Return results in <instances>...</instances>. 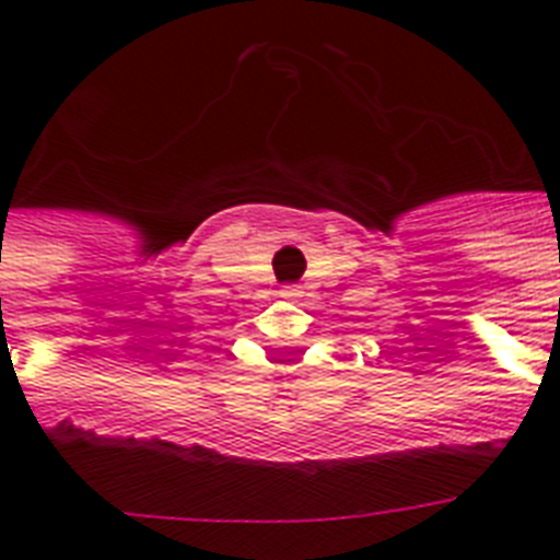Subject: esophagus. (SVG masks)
Here are the masks:
<instances>
[{
	"instance_id": "esophagus-1",
	"label": "esophagus",
	"mask_w": 560,
	"mask_h": 560,
	"mask_svg": "<svg viewBox=\"0 0 560 560\" xmlns=\"http://www.w3.org/2000/svg\"><path fill=\"white\" fill-rule=\"evenodd\" d=\"M279 293L284 299H293V296H299V288H296V284H288V288H281Z\"/></svg>"
}]
</instances>
